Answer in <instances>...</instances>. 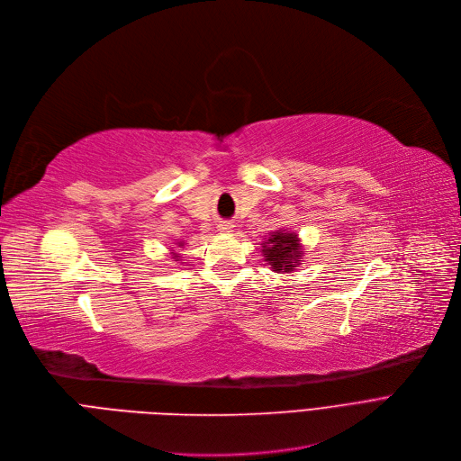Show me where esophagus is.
<instances>
[{
    "mask_svg": "<svg viewBox=\"0 0 461 461\" xmlns=\"http://www.w3.org/2000/svg\"><path fill=\"white\" fill-rule=\"evenodd\" d=\"M232 229H234V225L230 223V221H221L217 225V230L221 232V234H230L232 232Z\"/></svg>",
    "mask_w": 461,
    "mask_h": 461,
    "instance_id": "esophagus-1",
    "label": "esophagus"
}]
</instances>
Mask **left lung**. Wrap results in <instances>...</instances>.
<instances>
[{
  "instance_id": "left-lung-1",
  "label": "left lung",
  "mask_w": 461,
  "mask_h": 461,
  "mask_svg": "<svg viewBox=\"0 0 461 461\" xmlns=\"http://www.w3.org/2000/svg\"><path fill=\"white\" fill-rule=\"evenodd\" d=\"M262 246V257H265L267 265L274 272H294L300 265V258L303 255L302 244L296 232L291 230H276L265 240Z\"/></svg>"
}]
</instances>
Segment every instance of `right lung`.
Masks as SVG:
<instances>
[{"mask_svg":"<svg viewBox=\"0 0 461 461\" xmlns=\"http://www.w3.org/2000/svg\"><path fill=\"white\" fill-rule=\"evenodd\" d=\"M178 246H180V248H182V246H184V244H182V242H178ZM176 257H178V253H172V258H176Z\"/></svg>","mask_w":461,"mask_h":461,"instance_id":"right-lung-1","label":"right lung"}]
</instances>
